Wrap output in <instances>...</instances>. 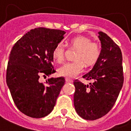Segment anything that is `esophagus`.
<instances>
[{
  "mask_svg": "<svg viewBox=\"0 0 131 131\" xmlns=\"http://www.w3.org/2000/svg\"><path fill=\"white\" fill-rule=\"evenodd\" d=\"M65 81L66 82H67V83H72L73 82V80H71V79H69V78H65Z\"/></svg>",
  "mask_w": 131,
  "mask_h": 131,
  "instance_id": "obj_1",
  "label": "esophagus"
}]
</instances>
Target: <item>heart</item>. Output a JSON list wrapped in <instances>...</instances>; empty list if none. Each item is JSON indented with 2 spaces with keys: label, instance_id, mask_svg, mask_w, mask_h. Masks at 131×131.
<instances>
[{
  "label": "heart",
  "instance_id": "obj_1",
  "mask_svg": "<svg viewBox=\"0 0 131 131\" xmlns=\"http://www.w3.org/2000/svg\"><path fill=\"white\" fill-rule=\"evenodd\" d=\"M71 47L78 48L73 62H69L61 66L58 69L60 75L67 78H75L84 67L92 66L99 60L101 56L100 46L95 42H90L89 38L85 36L78 35L69 40ZM52 57L58 63H62L64 60V48L60 44H58L53 48Z\"/></svg>",
  "mask_w": 131,
  "mask_h": 131
}]
</instances>
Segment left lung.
Instances as JSON below:
<instances>
[{
    "label": "left lung",
    "instance_id": "1",
    "mask_svg": "<svg viewBox=\"0 0 131 131\" xmlns=\"http://www.w3.org/2000/svg\"><path fill=\"white\" fill-rule=\"evenodd\" d=\"M99 59L92 69L83 76L93 83L85 85L75 80L74 106L80 117L87 120L101 118L112 110L124 83L122 55L120 47L107 34L100 31Z\"/></svg>",
    "mask_w": 131,
    "mask_h": 131
}]
</instances>
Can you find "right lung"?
Wrapping results in <instances>:
<instances>
[{
    "mask_svg": "<svg viewBox=\"0 0 131 131\" xmlns=\"http://www.w3.org/2000/svg\"><path fill=\"white\" fill-rule=\"evenodd\" d=\"M64 34L60 30L37 28L26 33L11 49L6 82L17 109L29 117L41 118L50 114L64 84L63 77L49 78L45 84L39 80L56 72L52 51Z\"/></svg>",
    "mask_w": 131,
    "mask_h": 131,
    "instance_id": "right-lung-1",
    "label": "right lung"
}]
</instances>
